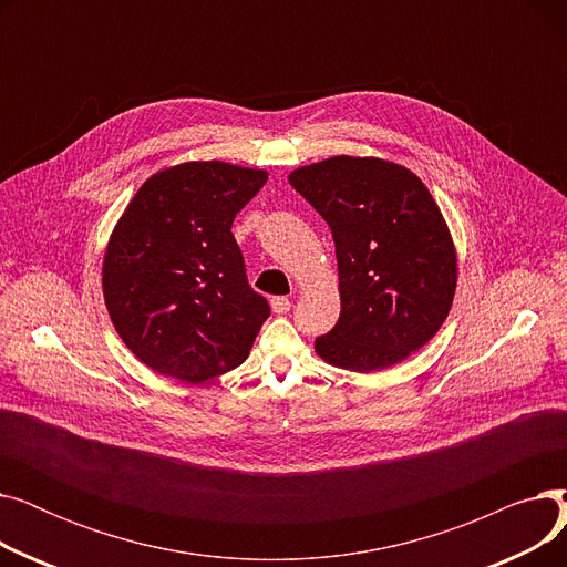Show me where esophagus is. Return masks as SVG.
<instances>
[{"mask_svg": "<svg viewBox=\"0 0 567 567\" xmlns=\"http://www.w3.org/2000/svg\"><path fill=\"white\" fill-rule=\"evenodd\" d=\"M271 308L276 315H287L291 310V301L287 299V296H276V299L271 301Z\"/></svg>", "mask_w": 567, "mask_h": 567, "instance_id": "1", "label": "esophagus"}]
</instances>
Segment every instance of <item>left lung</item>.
Returning <instances> with one entry per match:
<instances>
[{
  "instance_id": "obj_1",
  "label": "left lung",
  "mask_w": 567,
  "mask_h": 567,
  "mask_svg": "<svg viewBox=\"0 0 567 567\" xmlns=\"http://www.w3.org/2000/svg\"><path fill=\"white\" fill-rule=\"evenodd\" d=\"M289 184L336 241L342 310L315 340L321 359L377 372L427 344L451 312L457 255L421 178L391 161L333 156L293 169Z\"/></svg>"
}]
</instances>
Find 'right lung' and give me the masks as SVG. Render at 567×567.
<instances>
[{"label":"right lung","instance_id":"1","mask_svg":"<svg viewBox=\"0 0 567 567\" xmlns=\"http://www.w3.org/2000/svg\"><path fill=\"white\" fill-rule=\"evenodd\" d=\"M266 178L223 161L182 163L146 178L118 218L103 296L146 368L202 383L248 359L271 308L248 285L231 223Z\"/></svg>","mask_w":567,"mask_h":567}]
</instances>
